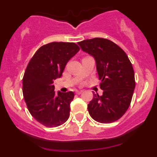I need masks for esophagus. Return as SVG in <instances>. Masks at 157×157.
<instances>
[{
  "instance_id": "esophagus-1",
  "label": "esophagus",
  "mask_w": 157,
  "mask_h": 157,
  "mask_svg": "<svg viewBox=\"0 0 157 157\" xmlns=\"http://www.w3.org/2000/svg\"><path fill=\"white\" fill-rule=\"evenodd\" d=\"M75 93H76V94L80 95V94H81L82 93H83V91H82V90H77V91H76Z\"/></svg>"
}]
</instances>
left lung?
I'll use <instances>...</instances> for the list:
<instances>
[{
	"label": "left lung",
	"instance_id": "left-lung-1",
	"mask_svg": "<svg viewBox=\"0 0 157 157\" xmlns=\"http://www.w3.org/2000/svg\"><path fill=\"white\" fill-rule=\"evenodd\" d=\"M83 52L96 61L102 96L93 94L88 104L90 116L100 123L117 121L128 110L135 88L132 64L125 52L112 41L94 38L79 42Z\"/></svg>",
	"mask_w": 157,
	"mask_h": 157
}]
</instances>
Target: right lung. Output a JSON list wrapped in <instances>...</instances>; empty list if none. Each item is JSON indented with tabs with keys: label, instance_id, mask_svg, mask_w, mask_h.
Segmentation results:
<instances>
[{
	"label": "right lung",
	"instance_id": "obj_1",
	"mask_svg": "<svg viewBox=\"0 0 157 157\" xmlns=\"http://www.w3.org/2000/svg\"><path fill=\"white\" fill-rule=\"evenodd\" d=\"M79 50L74 42H51L38 49L28 64L23 78V98L32 116L46 127H58L68 119L74 93L55 94L53 83Z\"/></svg>",
	"mask_w": 157,
	"mask_h": 157
}]
</instances>
